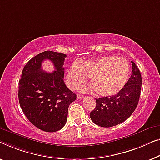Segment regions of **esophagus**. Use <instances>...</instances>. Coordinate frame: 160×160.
Listing matches in <instances>:
<instances>
[{
	"label": "esophagus",
	"mask_w": 160,
	"mask_h": 160,
	"mask_svg": "<svg viewBox=\"0 0 160 160\" xmlns=\"http://www.w3.org/2000/svg\"><path fill=\"white\" fill-rule=\"evenodd\" d=\"M85 96H82V95H80V94H79V95H78V98H79V99H82V98H85Z\"/></svg>",
	"instance_id": "esophagus-1"
}]
</instances>
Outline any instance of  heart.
I'll return each instance as SVG.
<instances>
[{"instance_id":"b5f03b06","label":"heart","mask_w":160,"mask_h":160,"mask_svg":"<svg viewBox=\"0 0 160 160\" xmlns=\"http://www.w3.org/2000/svg\"><path fill=\"white\" fill-rule=\"evenodd\" d=\"M130 69L122 57L104 56L94 59L79 61L69 69L67 79L71 88H76L90 77L96 93L111 96L119 93L127 82Z\"/></svg>"}]
</instances>
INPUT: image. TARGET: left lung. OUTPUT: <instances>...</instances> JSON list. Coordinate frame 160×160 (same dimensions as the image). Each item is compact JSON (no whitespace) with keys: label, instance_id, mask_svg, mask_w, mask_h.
<instances>
[{"label":"left lung","instance_id":"obj_1","mask_svg":"<svg viewBox=\"0 0 160 160\" xmlns=\"http://www.w3.org/2000/svg\"><path fill=\"white\" fill-rule=\"evenodd\" d=\"M132 75L125 86L116 95L96 98V108L90 113L91 120L97 125L110 128L125 121L138 103L142 83L141 72L133 62Z\"/></svg>","mask_w":160,"mask_h":160}]
</instances>
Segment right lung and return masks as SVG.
Masks as SVG:
<instances>
[{
  "instance_id": "right-lung-1",
  "label": "right lung",
  "mask_w": 160,
  "mask_h": 160,
  "mask_svg": "<svg viewBox=\"0 0 160 160\" xmlns=\"http://www.w3.org/2000/svg\"><path fill=\"white\" fill-rule=\"evenodd\" d=\"M67 55L46 51L29 61L19 81V102L30 122L46 132H56L66 124L69 104L77 96L64 82L63 67ZM48 59L55 71L46 73L41 69L42 62Z\"/></svg>"
}]
</instances>
